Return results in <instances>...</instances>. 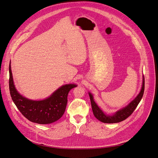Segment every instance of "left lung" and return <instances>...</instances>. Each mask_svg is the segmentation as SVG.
<instances>
[{
    "label": "left lung",
    "mask_w": 158,
    "mask_h": 158,
    "mask_svg": "<svg viewBox=\"0 0 158 158\" xmlns=\"http://www.w3.org/2000/svg\"><path fill=\"white\" fill-rule=\"evenodd\" d=\"M144 92V76H143V83L142 86L140 94L137 95V97L133 100V101L129 103L127 107L119 110L116 112L113 115H107L105 114L101 109L99 108L97 104L95 103L93 99V95L89 93L91 105H92V108L93 113L95 117L99 121H100L104 123H116L121 122L125 120L129 116L131 115V114L134 112L136 107L138 106V103H140V100L143 96Z\"/></svg>",
    "instance_id": "obj_1"
}]
</instances>
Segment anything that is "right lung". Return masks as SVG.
Returning a JSON list of instances; mask_svg holds the SVG:
<instances>
[{
	"label": "right lung",
	"mask_w": 158,
	"mask_h": 158,
	"mask_svg": "<svg viewBox=\"0 0 158 158\" xmlns=\"http://www.w3.org/2000/svg\"><path fill=\"white\" fill-rule=\"evenodd\" d=\"M77 85L66 84L56 89L51 96L41 101H33L23 98L14 85L10 64L9 65V89L12 101L19 111L28 120L41 125L50 124L63 115L70 90Z\"/></svg>",
	"instance_id": "1"
}]
</instances>
